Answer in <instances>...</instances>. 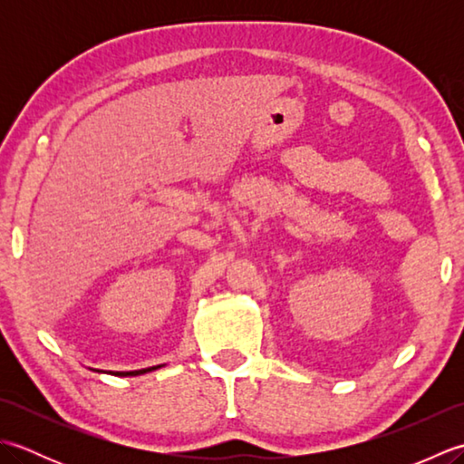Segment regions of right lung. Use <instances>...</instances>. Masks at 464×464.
<instances>
[{
	"mask_svg": "<svg viewBox=\"0 0 464 464\" xmlns=\"http://www.w3.org/2000/svg\"><path fill=\"white\" fill-rule=\"evenodd\" d=\"M163 367V364H157V367H150V369H141V371H110V374H117V377H137V374H143V372H150ZM95 371V369H93ZM97 372H103V371H97Z\"/></svg>",
	"mask_w": 464,
	"mask_h": 464,
	"instance_id": "right-lung-1",
	"label": "right lung"
}]
</instances>
